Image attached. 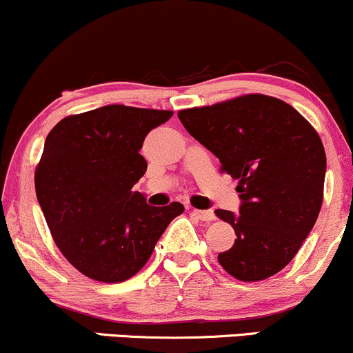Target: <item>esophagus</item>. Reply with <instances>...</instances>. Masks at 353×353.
<instances>
[{
    "mask_svg": "<svg viewBox=\"0 0 353 353\" xmlns=\"http://www.w3.org/2000/svg\"><path fill=\"white\" fill-rule=\"evenodd\" d=\"M192 214L196 216L197 219H201V221H205V222H210L216 219L214 216L212 210H201V209H192Z\"/></svg>",
    "mask_w": 353,
    "mask_h": 353,
    "instance_id": "obj_1",
    "label": "esophagus"
}]
</instances>
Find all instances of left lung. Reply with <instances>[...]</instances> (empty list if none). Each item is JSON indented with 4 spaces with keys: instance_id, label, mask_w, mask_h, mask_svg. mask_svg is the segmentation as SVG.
Here are the masks:
<instances>
[{
    "instance_id": "8db88e82",
    "label": "left lung",
    "mask_w": 353,
    "mask_h": 353,
    "mask_svg": "<svg viewBox=\"0 0 353 353\" xmlns=\"http://www.w3.org/2000/svg\"><path fill=\"white\" fill-rule=\"evenodd\" d=\"M177 116L241 192L239 216L216 210L236 232L234 245L219 254V264L242 282L281 272L322 208L327 159L317 131L290 104L265 94L182 109Z\"/></svg>"
}]
</instances>
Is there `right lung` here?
<instances>
[{"label":"right lung","instance_id":"right-lung-1","mask_svg":"<svg viewBox=\"0 0 353 353\" xmlns=\"http://www.w3.org/2000/svg\"><path fill=\"white\" fill-rule=\"evenodd\" d=\"M174 114L111 104L61 119L44 143L34 188L54 244L81 274L117 283L136 275L181 202L145 204L132 190L148 163L144 137Z\"/></svg>","mask_w":353,"mask_h":353}]
</instances>
